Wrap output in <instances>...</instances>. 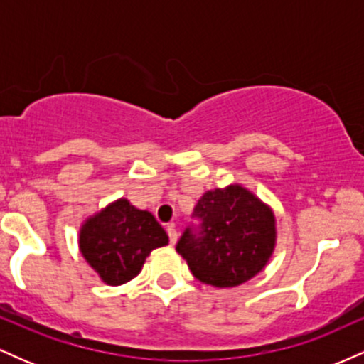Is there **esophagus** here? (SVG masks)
Here are the masks:
<instances>
[{
  "mask_svg": "<svg viewBox=\"0 0 364 364\" xmlns=\"http://www.w3.org/2000/svg\"><path fill=\"white\" fill-rule=\"evenodd\" d=\"M168 236H169L171 245H174L178 241V231H176V228H174L173 224L168 225Z\"/></svg>",
  "mask_w": 364,
  "mask_h": 364,
  "instance_id": "1",
  "label": "esophagus"
}]
</instances>
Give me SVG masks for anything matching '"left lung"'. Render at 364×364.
<instances>
[{
  "instance_id": "8db88e82",
  "label": "left lung",
  "mask_w": 364,
  "mask_h": 364,
  "mask_svg": "<svg viewBox=\"0 0 364 364\" xmlns=\"http://www.w3.org/2000/svg\"><path fill=\"white\" fill-rule=\"evenodd\" d=\"M176 252L200 282L235 287L255 277L275 245L272 210L240 185L207 191L195 205Z\"/></svg>"
}]
</instances>
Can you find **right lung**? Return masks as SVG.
Returning <instances> with one entry per match:
<instances>
[{
    "label": "right lung",
    "mask_w": 364,
    "mask_h": 364,
    "mask_svg": "<svg viewBox=\"0 0 364 364\" xmlns=\"http://www.w3.org/2000/svg\"><path fill=\"white\" fill-rule=\"evenodd\" d=\"M169 243L164 229L147 210L121 198L90 217L80 231V252L104 282L132 281L152 250Z\"/></svg>",
    "instance_id": "obj_1"
}]
</instances>
